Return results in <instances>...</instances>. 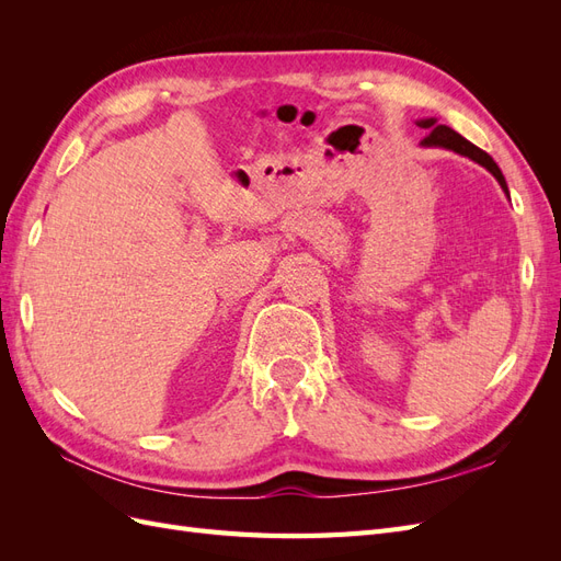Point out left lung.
I'll list each match as a JSON object with an SVG mask.
<instances>
[{"label": "left lung", "instance_id": "1", "mask_svg": "<svg viewBox=\"0 0 561 561\" xmlns=\"http://www.w3.org/2000/svg\"><path fill=\"white\" fill-rule=\"evenodd\" d=\"M419 126L431 130V133L426 135V138H423V145H428V147H447V149L458 151V154H463V157H468V159H472V161L482 163V165L486 168V171L499 180V184L503 186V190L507 192V184H505L503 173L499 171L496 161L491 159V157L486 154V151H482L480 147H474L472 142H468L466 138H461V135H458L456 130H451L449 126L437 124L435 118H426V122H419Z\"/></svg>", "mask_w": 561, "mask_h": 561}]
</instances>
